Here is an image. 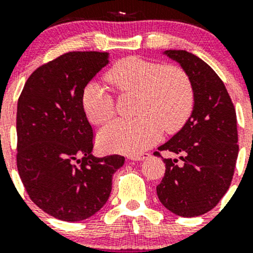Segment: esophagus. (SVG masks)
Masks as SVG:
<instances>
[{
    "label": "esophagus",
    "mask_w": 253,
    "mask_h": 253,
    "mask_svg": "<svg viewBox=\"0 0 253 253\" xmlns=\"http://www.w3.org/2000/svg\"><path fill=\"white\" fill-rule=\"evenodd\" d=\"M149 156H150L149 153H141V155L132 156L130 157V159H132V161H143V159H145L146 157H149Z\"/></svg>",
    "instance_id": "1"
}]
</instances>
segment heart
<instances>
[{
    "instance_id": "b5f03b06",
    "label": "heart",
    "mask_w": 253,
    "mask_h": 253,
    "mask_svg": "<svg viewBox=\"0 0 253 253\" xmlns=\"http://www.w3.org/2000/svg\"><path fill=\"white\" fill-rule=\"evenodd\" d=\"M106 80L119 95L135 94L133 120L115 121L98 134V143L114 152L136 155L155 145L167 132L181 128L194 104L187 72L177 65H161L139 57L113 64ZM86 118L95 126L108 124L115 114L114 96L98 82L84 86L81 98Z\"/></svg>"
}]
</instances>
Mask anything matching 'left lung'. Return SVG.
I'll use <instances>...</instances> for the list:
<instances>
[{
	"mask_svg": "<svg viewBox=\"0 0 253 253\" xmlns=\"http://www.w3.org/2000/svg\"><path fill=\"white\" fill-rule=\"evenodd\" d=\"M165 53L181 64L194 90V109L183 128L158 147L179 155L163 158L165 175L157 195L165 208L184 217L207 213L231 185L239 145L237 114L227 89L215 71L183 50Z\"/></svg>",
	"mask_w": 253,
	"mask_h": 253,
	"instance_id": "8db88e82",
	"label": "left lung"
}]
</instances>
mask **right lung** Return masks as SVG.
<instances>
[{
	"label": "right lung",
	"mask_w": 253,
	"mask_h": 253,
	"mask_svg": "<svg viewBox=\"0 0 253 253\" xmlns=\"http://www.w3.org/2000/svg\"><path fill=\"white\" fill-rule=\"evenodd\" d=\"M108 53L72 51L28 77L16 113V165L28 196L45 213L81 221L103 207L125 157L91 155L94 130L82 108L84 86Z\"/></svg>",
	"instance_id": "right-lung-1"
}]
</instances>
